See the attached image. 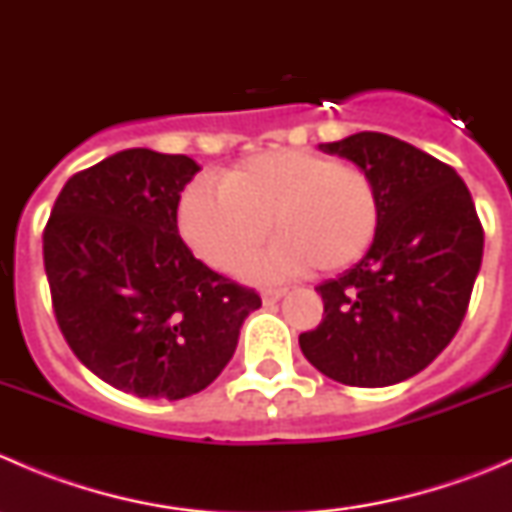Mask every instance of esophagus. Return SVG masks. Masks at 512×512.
<instances>
[{
    "instance_id": "1",
    "label": "esophagus",
    "mask_w": 512,
    "mask_h": 512,
    "mask_svg": "<svg viewBox=\"0 0 512 512\" xmlns=\"http://www.w3.org/2000/svg\"><path fill=\"white\" fill-rule=\"evenodd\" d=\"M285 292H287V289H282V287H267V289H262V302H265V304L280 302V299L285 297Z\"/></svg>"
}]
</instances>
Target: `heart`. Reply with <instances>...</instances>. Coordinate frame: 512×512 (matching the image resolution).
<instances>
[{"instance_id": "heart-1", "label": "heart", "mask_w": 512, "mask_h": 512, "mask_svg": "<svg viewBox=\"0 0 512 512\" xmlns=\"http://www.w3.org/2000/svg\"><path fill=\"white\" fill-rule=\"evenodd\" d=\"M185 242L218 270L235 272L265 245L277 247L250 267L260 277L347 270L379 235L381 195L366 168L322 153L270 151L225 173L223 188L193 183L180 198Z\"/></svg>"}]
</instances>
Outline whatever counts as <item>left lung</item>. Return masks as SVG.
I'll return each instance as SVG.
<instances>
[{
  "label": "left lung",
  "instance_id": "1",
  "mask_svg": "<svg viewBox=\"0 0 512 512\" xmlns=\"http://www.w3.org/2000/svg\"><path fill=\"white\" fill-rule=\"evenodd\" d=\"M376 180L381 225L359 265L317 287L324 317L299 334L309 364L347 386H391L451 344L471 302L483 225L461 175L376 131L322 143Z\"/></svg>",
  "mask_w": 512,
  "mask_h": 512
}]
</instances>
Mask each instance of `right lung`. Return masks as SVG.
I'll return each instance as SVG.
<instances>
[{
  "mask_svg": "<svg viewBox=\"0 0 512 512\" xmlns=\"http://www.w3.org/2000/svg\"><path fill=\"white\" fill-rule=\"evenodd\" d=\"M188 156L128 148L66 180L44 227L56 324L98 379L138 399H185L213 384L262 304L178 235L198 173Z\"/></svg>",
  "mask_w": 512,
  "mask_h": 512,
  "instance_id": "add662e5",
  "label": "right lung"
}]
</instances>
